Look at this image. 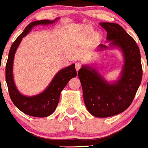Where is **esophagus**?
I'll list each match as a JSON object with an SVG mask.
<instances>
[{"instance_id":"1","label":"esophagus","mask_w":148,"mask_h":148,"mask_svg":"<svg viewBox=\"0 0 148 148\" xmlns=\"http://www.w3.org/2000/svg\"><path fill=\"white\" fill-rule=\"evenodd\" d=\"M81 67H82V64L80 63V62H77V63H76L75 68H76V70H77V71H78V70Z\"/></svg>"}]
</instances>
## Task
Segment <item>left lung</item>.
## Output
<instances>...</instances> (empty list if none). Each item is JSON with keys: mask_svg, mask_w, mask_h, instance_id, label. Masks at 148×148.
Here are the masks:
<instances>
[{"mask_svg": "<svg viewBox=\"0 0 148 148\" xmlns=\"http://www.w3.org/2000/svg\"><path fill=\"white\" fill-rule=\"evenodd\" d=\"M107 31V40L110 46L99 44L97 50L120 49L124 64L120 77L110 82L96 68L83 65L79 70L83 97L86 109L97 117H109L126 110L133 101L142 77L140 52L136 42L124 28L114 23H99Z\"/></svg>", "mask_w": 148, "mask_h": 148, "instance_id": "1", "label": "left lung"}]
</instances>
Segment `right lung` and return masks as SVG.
I'll list each match as a JSON object with an SVG mask.
<instances>
[{
    "mask_svg": "<svg viewBox=\"0 0 148 148\" xmlns=\"http://www.w3.org/2000/svg\"><path fill=\"white\" fill-rule=\"evenodd\" d=\"M59 19V18H56L52 21H36L28 24L23 32L13 43L8 53V61L5 66V80L10 97L18 110L32 117H46L51 115L55 111L59 104L61 92L69 81L77 76L75 64H72L58 71L44 92L34 96H26L18 90L13 79V66L15 53L23 37L26 36L34 26L52 24Z\"/></svg>",
    "mask_w": 148,
    "mask_h": 148,
    "instance_id": "1",
    "label": "right lung"
}]
</instances>
